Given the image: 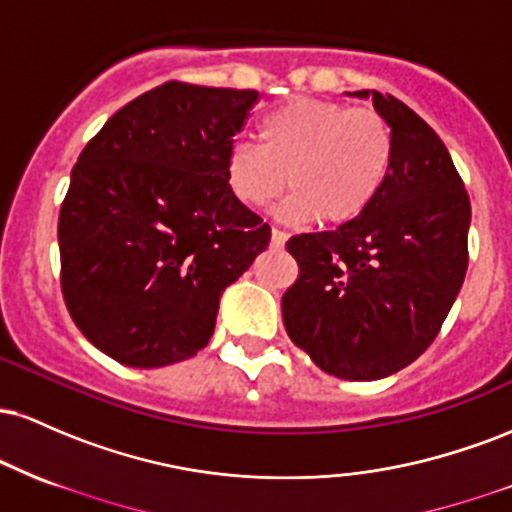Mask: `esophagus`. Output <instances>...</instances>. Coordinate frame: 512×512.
Segmentation results:
<instances>
[{"label":"esophagus","instance_id":"1","mask_svg":"<svg viewBox=\"0 0 512 512\" xmlns=\"http://www.w3.org/2000/svg\"><path fill=\"white\" fill-rule=\"evenodd\" d=\"M286 238H289V233L281 231V228H272V248H284Z\"/></svg>","mask_w":512,"mask_h":512}]
</instances>
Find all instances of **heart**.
<instances>
[{
  "label": "heart",
  "mask_w": 512,
  "mask_h": 512,
  "mask_svg": "<svg viewBox=\"0 0 512 512\" xmlns=\"http://www.w3.org/2000/svg\"><path fill=\"white\" fill-rule=\"evenodd\" d=\"M260 149L233 142L226 154L228 190L245 207L264 209L284 195V219L342 226L358 219L395 161V137L383 113L366 105L293 98L262 117Z\"/></svg>",
  "instance_id": "b5f03b06"
}]
</instances>
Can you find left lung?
<instances>
[{
	"mask_svg": "<svg viewBox=\"0 0 512 512\" xmlns=\"http://www.w3.org/2000/svg\"><path fill=\"white\" fill-rule=\"evenodd\" d=\"M373 98L395 161L361 216L286 243L298 279L281 296L291 342L344 380H378L438 337L467 274L469 195L440 137L395 96Z\"/></svg>",
	"mask_w": 512,
	"mask_h": 512,
	"instance_id": "8db88e82",
	"label": "left lung"
}]
</instances>
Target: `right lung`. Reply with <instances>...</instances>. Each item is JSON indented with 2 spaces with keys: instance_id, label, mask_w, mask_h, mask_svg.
Masks as SVG:
<instances>
[{
  "instance_id": "1",
  "label": "right lung",
  "mask_w": 512,
  "mask_h": 512,
  "mask_svg": "<svg viewBox=\"0 0 512 512\" xmlns=\"http://www.w3.org/2000/svg\"><path fill=\"white\" fill-rule=\"evenodd\" d=\"M260 93L166 81L120 108L86 144L60 209L69 315L132 368L209 344L219 298L269 245L233 197L226 154Z\"/></svg>"
}]
</instances>
